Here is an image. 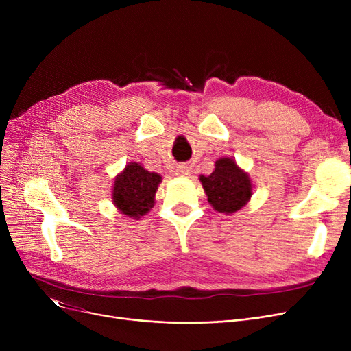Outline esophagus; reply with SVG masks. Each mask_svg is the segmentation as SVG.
I'll use <instances>...</instances> for the list:
<instances>
[{"label":"esophagus","mask_w":351,"mask_h":351,"mask_svg":"<svg viewBox=\"0 0 351 351\" xmlns=\"http://www.w3.org/2000/svg\"><path fill=\"white\" fill-rule=\"evenodd\" d=\"M189 173H191V171H189V168L188 166H178V169H176V175L178 176H189Z\"/></svg>","instance_id":"1"}]
</instances>
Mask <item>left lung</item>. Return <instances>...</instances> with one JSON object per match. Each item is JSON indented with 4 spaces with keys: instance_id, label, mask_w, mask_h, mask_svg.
Listing matches in <instances>:
<instances>
[{
    "instance_id": "left-lung-1",
    "label": "left lung",
    "mask_w": 351,
    "mask_h": 351,
    "mask_svg": "<svg viewBox=\"0 0 351 351\" xmlns=\"http://www.w3.org/2000/svg\"><path fill=\"white\" fill-rule=\"evenodd\" d=\"M199 180L204 186L210 206L225 215H232L249 204L253 195V183L246 171L233 158L223 156L215 162V171Z\"/></svg>"
}]
</instances>
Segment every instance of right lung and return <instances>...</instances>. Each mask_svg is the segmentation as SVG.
<instances>
[{"mask_svg": "<svg viewBox=\"0 0 351 351\" xmlns=\"http://www.w3.org/2000/svg\"><path fill=\"white\" fill-rule=\"evenodd\" d=\"M162 176L146 171L138 162H129L112 185V204L125 216L139 220L155 205V195Z\"/></svg>", "mask_w": 351, "mask_h": 351, "instance_id": "1", "label": "right lung"}]
</instances>
